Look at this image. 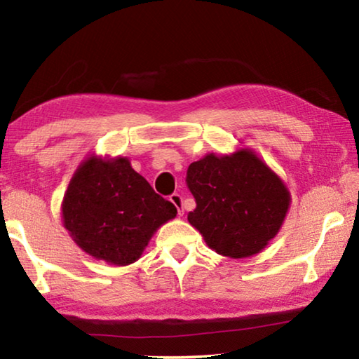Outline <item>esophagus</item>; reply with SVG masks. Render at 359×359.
I'll use <instances>...</instances> for the list:
<instances>
[{"instance_id": "obj_1", "label": "esophagus", "mask_w": 359, "mask_h": 359, "mask_svg": "<svg viewBox=\"0 0 359 359\" xmlns=\"http://www.w3.org/2000/svg\"><path fill=\"white\" fill-rule=\"evenodd\" d=\"M169 201H171L175 208H177L179 215H184V203H182V196L179 193H174L169 196Z\"/></svg>"}]
</instances>
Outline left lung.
<instances>
[{
  "label": "left lung",
  "instance_id": "obj_1",
  "mask_svg": "<svg viewBox=\"0 0 359 359\" xmlns=\"http://www.w3.org/2000/svg\"><path fill=\"white\" fill-rule=\"evenodd\" d=\"M187 185L196 199L188 222L209 248L236 259L264 250L291 203L285 182L252 149L208 154L188 166Z\"/></svg>",
  "mask_w": 359,
  "mask_h": 359
}]
</instances>
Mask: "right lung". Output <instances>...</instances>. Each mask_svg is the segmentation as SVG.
<instances>
[{"mask_svg":"<svg viewBox=\"0 0 359 359\" xmlns=\"http://www.w3.org/2000/svg\"><path fill=\"white\" fill-rule=\"evenodd\" d=\"M177 215L126 156L90 155L69 180L62 203L63 226L85 253L114 266L141 258L151 236Z\"/></svg>","mask_w":359,"mask_h":359,"instance_id":"1","label":"right lung"}]
</instances>
